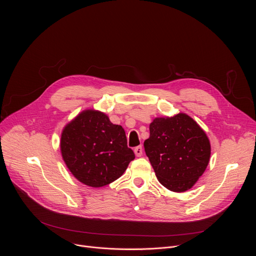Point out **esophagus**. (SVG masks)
<instances>
[{
    "label": "esophagus",
    "mask_w": 256,
    "mask_h": 256,
    "mask_svg": "<svg viewBox=\"0 0 256 256\" xmlns=\"http://www.w3.org/2000/svg\"><path fill=\"white\" fill-rule=\"evenodd\" d=\"M134 154H136V157H140V156L142 155V146H138V147H136L134 150Z\"/></svg>",
    "instance_id": "34e87169"
}]
</instances>
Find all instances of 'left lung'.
<instances>
[{
	"mask_svg": "<svg viewBox=\"0 0 256 256\" xmlns=\"http://www.w3.org/2000/svg\"><path fill=\"white\" fill-rule=\"evenodd\" d=\"M144 147L160 184L174 192L190 190L206 171L210 157L206 134L190 116L181 112L156 118Z\"/></svg>",
	"mask_w": 256,
	"mask_h": 256,
	"instance_id": "left-lung-1",
	"label": "left lung"
}]
</instances>
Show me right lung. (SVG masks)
I'll return each mask as SVG.
<instances>
[{"label":"right lung","instance_id":"1","mask_svg":"<svg viewBox=\"0 0 256 256\" xmlns=\"http://www.w3.org/2000/svg\"><path fill=\"white\" fill-rule=\"evenodd\" d=\"M60 153L74 177L96 188L120 178L134 159L122 126L95 109L83 110L66 124Z\"/></svg>","mask_w":256,"mask_h":256}]
</instances>
